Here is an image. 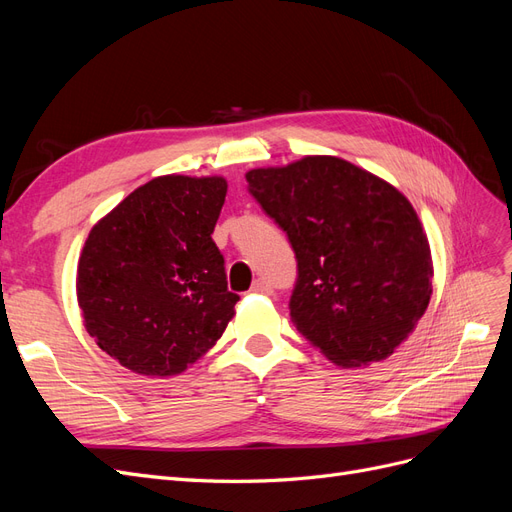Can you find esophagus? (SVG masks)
Instances as JSON below:
<instances>
[{"mask_svg": "<svg viewBox=\"0 0 512 512\" xmlns=\"http://www.w3.org/2000/svg\"><path fill=\"white\" fill-rule=\"evenodd\" d=\"M252 292H254V294H271V286H269V282H265V280H256V282L252 284Z\"/></svg>", "mask_w": 512, "mask_h": 512, "instance_id": "1", "label": "esophagus"}]
</instances>
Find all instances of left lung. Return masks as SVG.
<instances>
[{"label":"left lung","mask_w":512,"mask_h":512,"mask_svg":"<svg viewBox=\"0 0 512 512\" xmlns=\"http://www.w3.org/2000/svg\"><path fill=\"white\" fill-rule=\"evenodd\" d=\"M245 179L297 254V331L344 369L391 356L431 299V250L410 200L335 156L252 168Z\"/></svg>","instance_id":"left-lung-1"}]
</instances>
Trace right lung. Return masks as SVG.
<instances>
[{"label": "right lung", "instance_id": "add662e5", "mask_svg": "<svg viewBox=\"0 0 512 512\" xmlns=\"http://www.w3.org/2000/svg\"><path fill=\"white\" fill-rule=\"evenodd\" d=\"M226 190L218 175L156 177L89 230L76 269L85 329L134 374H181L235 316L211 239Z\"/></svg>", "mask_w": 512, "mask_h": 512}]
</instances>
